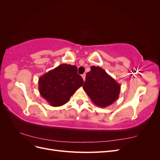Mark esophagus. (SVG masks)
Here are the masks:
<instances>
[{"label":"esophagus","instance_id":"34e87169","mask_svg":"<svg viewBox=\"0 0 160 160\" xmlns=\"http://www.w3.org/2000/svg\"><path fill=\"white\" fill-rule=\"evenodd\" d=\"M81 77H82V78H83V81H85V74H83L81 75Z\"/></svg>","mask_w":160,"mask_h":160}]
</instances>
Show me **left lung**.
Returning <instances> with one entry per match:
<instances>
[{
    "mask_svg": "<svg viewBox=\"0 0 160 160\" xmlns=\"http://www.w3.org/2000/svg\"><path fill=\"white\" fill-rule=\"evenodd\" d=\"M84 91L95 105L106 108L119 98L121 85L99 67L91 66L83 86Z\"/></svg>",
    "mask_w": 160,
    "mask_h": 160,
    "instance_id": "1",
    "label": "left lung"
}]
</instances>
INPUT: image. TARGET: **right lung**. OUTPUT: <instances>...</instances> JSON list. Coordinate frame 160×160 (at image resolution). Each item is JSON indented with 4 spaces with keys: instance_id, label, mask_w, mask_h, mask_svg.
<instances>
[{
    "instance_id": "1",
    "label": "right lung",
    "mask_w": 160,
    "mask_h": 160,
    "mask_svg": "<svg viewBox=\"0 0 160 160\" xmlns=\"http://www.w3.org/2000/svg\"><path fill=\"white\" fill-rule=\"evenodd\" d=\"M83 84L75 65L61 64L38 79L41 95L52 107H59L69 101L71 96Z\"/></svg>"
}]
</instances>
